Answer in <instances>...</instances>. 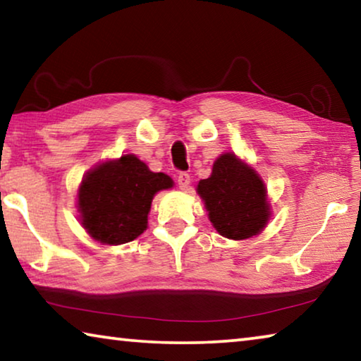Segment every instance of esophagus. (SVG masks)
Here are the masks:
<instances>
[{"instance_id":"obj_1","label":"esophagus","mask_w":361,"mask_h":361,"mask_svg":"<svg viewBox=\"0 0 361 361\" xmlns=\"http://www.w3.org/2000/svg\"><path fill=\"white\" fill-rule=\"evenodd\" d=\"M189 183H191V176H189V173L186 172H181L178 175V188L183 189V191H186L189 188Z\"/></svg>"}]
</instances>
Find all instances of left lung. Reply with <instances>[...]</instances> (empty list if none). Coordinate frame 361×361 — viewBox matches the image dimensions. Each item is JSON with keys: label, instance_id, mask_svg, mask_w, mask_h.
Wrapping results in <instances>:
<instances>
[{"label": "left lung", "instance_id": "left-lung-1", "mask_svg": "<svg viewBox=\"0 0 361 361\" xmlns=\"http://www.w3.org/2000/svg\"><path fill=\"white\" fill-rule=\"evenodd\" d=\"M197 192L210 221L223 237L234 240L259 234L269 219L266 188L253 169L234 154H221L210 178L200 180Z\"/></svg>", "mask_w": 361, "mask_h": 361}]
</instances>
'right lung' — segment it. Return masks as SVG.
<instances>
[{"label":"right lung","instance_id":"right-lung-1","mask_svg":"<svg viewBox=\"0 0 361 361\" xmlns=\"http://www.w3.org/2000/svg\"><path fill=\"white\" fill-rule=\"evenodd\" d=\"M173 186L166 173H154L137 156L126 154L85 175L78 207L84 229L106 245L132 242L148 224L152 197Z\"/></svg>","mask_w":361,"mask_h":361}]
</instances>
